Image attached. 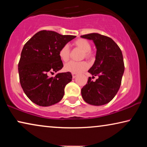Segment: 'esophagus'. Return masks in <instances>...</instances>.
<instances>
[{
  "label": "esophagus",
  "instance_id": "obj_1",
  "mask_svg": "<svg viewBox=\"0 0 147 147\" xmlns=\"http://www.w3.org/2000/svg\"><path fill=\"white\" fill-rule=\"evenodd\" d=\"M77 76H78V74H72V77H73L74 79V78H76V77H77Z\"/></svg>",
  "mask_w": 147,
  "mask_h": 147
}]
</instances>
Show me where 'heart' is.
Here are the masks:
<instances>
[{
	"label": "heart",
	"instance_id": "heart-1",
	"mask_svg": "<svg viewBox=\"0 0 147 147\" xmlns=\"http://www.w3.org/2000/svg\"><path fill=\"white\" fill-rule=\"evenodd\" d=\"M74 45L84 52V55L86 57H90L91 54L90 53V51L91 49V45L88 40L78 39L74 41ZM59 55L62 61H67L69 59V49L68 45H64L60 49ZM88 67H89V65L86 61L76 62L71 61L65 64V69L72 74H79L87 69Z\"/></svg>",
	"mask_w": 147,
	"mask_h": 147
}]
</instances>
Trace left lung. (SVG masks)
<instances>
[{
    "label": "left lung",
    "mask_w": 147,
    "mask_h": 147,
    "mask_svg": "<svg viewBox=\"0 0 147 147\" xmlns=\"http://www.w3.org/2000/svg\"><path fill=\"white\" fill-rule=\"evenodd\" d=\"M81 37L92 40L96 46V59L88 72L93 76L92 78L98 76L94 82L88 78L81 90L82 96L91 105H104L113 99L121 84L124 71L122 51L111 38L99 33H90Z\"/></svg>",
    "instance_id": "left-lung-1"
}]
</instances>
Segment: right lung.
Here are the masks:
<instances>
[{"label": "right lung", "instance_id": "add662e5", "mask_svg": "<svg viewBox=\"0 0 147 147\" xmlns=\"http://www.w3.org/2000/svg\"><path fill=\"white\" fill-rule=\"evenodd\" d=\"M76 36L62 35L52 31H41L25 44L18 65L19 80L29 100L41 106L59 102L64 96L65 86L72 80L70 72L58 73L63 67L59 51Z\"/></svg>", "mask_w": 147, "mask_h": 147}]
</instances>
